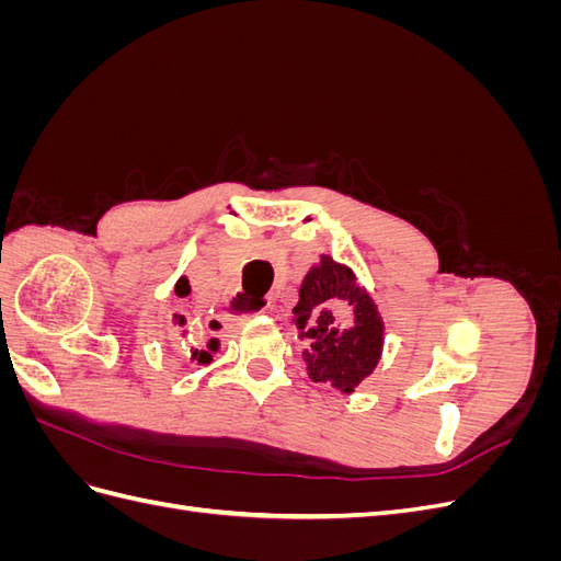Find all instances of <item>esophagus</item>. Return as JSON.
<instances>
[{
  "mask_svg": "<svg viewBox=\"0 0 561 561\" xmlns=\"http://www.w3.org/2000/svg\"><path fill=\"white\" fill-rule=\"evenodd\" d=\"M262 311H266V309H260V311H250V313H245V318H250V316H254V313H262Z\"/></svg>",
  "mask_w": 561,
  "mask_h": 561,
  "instance_id": "obj_1",
  "label": "esophagus"
}]
</instances>
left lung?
I'll use <instances>...</instances> for the list:
<instances>
[{
    "mask_svg": "<svg viewBox=\"0 0 561 561\" xmlns=\"http://www.w3.org/2000/svg\"><path fill=\"white\" fill-rule=\"evenodd\" d=\"M313 381H330L351 393L377 367L383 322L375 301L355 283L348 266L320 257L301 283L293 309Z\"/></svg>",
    "mask_w": 561,
    "mask_h": 561,
    "instance_id": "8db88e82",
    "label": "left lung"
}]
</instances>
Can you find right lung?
<instances>
[{"label":"right lung","instance_id":"obj_1","mask_svg":"<svg viewBox=\"0 0 561 561\" xmlns=\"http://www.w3.org/2000/svg\"><path fill=\"white\" fill-rule=\"evenodd\" d=\"M182 285H184V290H186V280H180V283H178V290H180ZM180 322H184V320H180ZM208 348H210V351H215V348H217V342H215V339H213V342L208 344ZM194 358H198V363H210V360H213V358H210V353H206V351H201V353H198V351H194Z\"/></svg>","mask_w":561,"mask_h":561}]
</instances>
